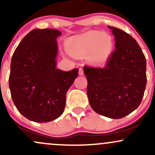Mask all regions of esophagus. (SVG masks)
<instances>
[{"instance_id": "esophagus-1", "label": "esophagus", "mask_w": 155, "mask_h": 155, "mask_svg": "<svg viewBox=\"0 0 155 155\" xmlns=\"http://www.w3.org/2000/svg\"><path fill=\"white\" fill-rule=\"evenodd\" d=\"M79 76H83L84 75V71H83V68H79Z\"/></svg>"}]
</instances>
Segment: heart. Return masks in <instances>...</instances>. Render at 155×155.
I'll return each mask as SVG.
<instances>
[{
	"label": "heart",
	"instance_id": "1",
	"mask_svg": "<svg viewBox=\"0 0 155 155\" xmlns=\"http://www.w3.org/2000/svg\"><path fill=\"white\" fill-rule=\"evenodd\" d=\"M114 43L110 35L102 32H90L69 38L66 42L68 53L75 58L88 57L94 64H102L113 51Z\"/></svg>",
	"mask_w": 155,
	"mask_h": 155
}]
</instances>
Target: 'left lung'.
<instances>
[{
  "label": "left lung",
  "instance_id": "left-lung-1",
  "mask_svg": "<svg viewBox=\"0 0 155 155\" xmlns=\"http://www.w3.org/2000/svg\"><path fill=\"white\" fill-rule=\"evenodd\" d=\"M115 37V50L103 68L84 66L89 102L96 113L121 119L138 107L147 85V60L128 33L108 26Z\"/></svg>",
  "mask_w": 155,
  "mask_h": 155
}]
</instances>
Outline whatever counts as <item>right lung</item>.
Segmentation results:
<instances>
[{
    "instance_id": "right-lung-1",
    "label": "right lung",
    "mask_w": 155,
    "mask_h": 155,
    "mask_svg": "<svg viewBox=\"0 0 155 155\" xmlns=\"http://www.w3.org/2000/svg\"><path fill=\"white\" fill-rule=\"evenodd\" d=\"M60 31L34 29L15 49L11 61L8 84L17 110L29 120L48 122L61 116L65 96L79 69H58L57 38Z\"/></svg>"
}]
</instances>
